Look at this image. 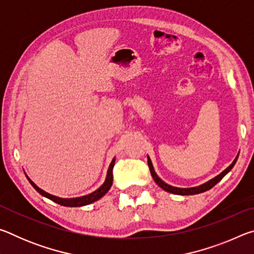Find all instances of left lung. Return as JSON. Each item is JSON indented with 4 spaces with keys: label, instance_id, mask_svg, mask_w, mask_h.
I'll list each match as a JSON object with an SVG mask.
<instances>
[{
    "label": "left lung",
    "instance_id": "obj_1",
    "mask_svg": "<svg viewBox=\"0 0 254 254\" xmlns=\"http://www.w3.org/2000/svg\"><path fill=\"white\" fill-rule=\"evenodd\" d=\"M239 158V154L236 156V158L234 159V161L231 163V165L227 167L225 170H223L220 175H217L216 177H214L213 179L208 180V182H206L203 185H199V186H196V187H190V188H179V187H174V186H170V185L166 184L165 182L161 178H159V176L156 174V171H154V168L152 166V162H151V159L149 158L148 156V166H149V169H150V173H151V176L154 182L158 185L159 187H161L163 190L171 192V194H175V195H195V194H200V192H204L206 190H208L212 187H214L215 185H216L218 182H221V179L224 177V176L230 173L231 169L233 168L236 160H238Z\"/></svg>",
    "mask_w": 254,
    "mask_h": 254
}]
</instances>
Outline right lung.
Segmentation results:
<instances>
[{
	"label": "right lung",
	"instance_id": "1",
	"mask_svg": "<svg viewBox=\"0 0 254 254\" xmlns=\"http://www.w3.org/2000/svg\"><path fill=\"white\" fill-rule=\"evenodd\" d=\"M114 163H115V158H113V160H112L109 169H107L105 182L100 188L96 189L95 191L91 192V194L85 195V196H80V197H75V198H62V197H57V196L51 195V194H49V192H46L45 190H42L41 188L38 187L37 185L34 184L32 180L28 177V176H27V178L30 182V184H31L33 186V188L36 189V190L39 192L40 195L47 197V198H49L50 200L55 201V203H57L59 205H63V206H67V207H80V206L92 204V203H94V201H96L100 198H102V197L110 190L112 184H113V167H114Z\"/></svg>",
	"mask_w": 254,
	"mask_h": 254
}]
</instances>
